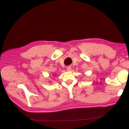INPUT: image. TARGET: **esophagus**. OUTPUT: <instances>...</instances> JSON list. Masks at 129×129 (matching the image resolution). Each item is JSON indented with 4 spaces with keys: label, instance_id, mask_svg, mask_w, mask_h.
Listing matches in <instances>:
<instances>
[{
    "label": "esophagus",
    "instance_id": "obj_1",
    "mask_svg": "<svg viewBox=\"0 0 129 129\" xmlns=\"http://www.w3.org/2000/svg\"><path fill=\"white\" fill-rule=\"evenodd\" d=\"M71 69H72V67H71V66H67V71H68V72H70L71 71Z\"/></svg>",
    "mask_w": 129,
    "mask_h": 129
}]
</instances>
